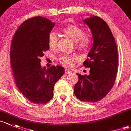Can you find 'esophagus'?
Masks as SVG:
<instances>
[{
	"mask_svg": "<svg viewBox=\"0 0 131 131\" xmlns=\"http://www.w3.org/2000/svg\"><path fill=\"white\" fill-rule=\"evenodd\" d=\"M71 72V70H69V69H65V73L66 74H70Z\"/></svg>",
	"mask_w": 131,
	"mask_h": 131,
	"instance_id": "1",
	"label": "esophagus"
}]
</instances>
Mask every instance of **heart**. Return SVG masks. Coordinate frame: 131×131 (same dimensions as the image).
Returning <instances> with one entry per match:
<instances>
[{"label": "heart", "mask_w": 131, "mask_h": 131, "mask_svg": "<svg viewBox=\"0 0 131 131\" xmlns=\"http://www.w3.org/2000/svg\"><path fill=\"white\" fill-rule=\"evenodd\" d=\"M62 31L67 37L75 41L76 50L83 53H86L90 50L92 44V38L88 34H86L85 31L81 27L75 25H69L64 27ZM57 36L55 32L52 31L48 34L47 43L50 49L56 50L57 47ZM78 60V57L74 56L62 55L59 58V60L63 65L71 67Z\"/></svg>", "instance_id": "obj_1"}]
</instances>
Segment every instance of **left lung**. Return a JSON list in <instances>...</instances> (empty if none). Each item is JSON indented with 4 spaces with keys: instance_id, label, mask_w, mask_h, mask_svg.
<instances>
[{
    "instance_id": "1",
    "label": "left lung",
    "mask_w": 131,
    "mask_h": 131,
    "mask_svg": "<svg viewBox=\"0 0 131 131\" xmlns=\"http://www.w3.org/2000/svg\"><path fill=\"white\" fill-rule=\"evenodd\" d=\"M92 32L93 45L83 62L90 74H78L74 95L82 102H96L103 99L114 86L118 68V52L115 38L107 24L97 16L86 19Z\"/></svg>"
}]
</instances>
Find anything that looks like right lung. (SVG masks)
Segmentation results:
<instances>
[{
  "mask_svg": "<svg viewBox=\"0 0 131 131\" xmlns=\"http://www.w3.org/2000/svg\"><path fill=\"white\" fill-rule=\"evenodd\" d=\"M54 23L41 16L24 21L12 39L10 61L17 87L26 98L36 104L49 102L55 84L64 73L59 66L42 68L40 58L49 47L48 35Z\"/></svg>",
  "mask_w": 131,
  "mask_h": 131,
  "instance_id": "right-lung-1",
  "label": "right lung"
}]
</instances>
